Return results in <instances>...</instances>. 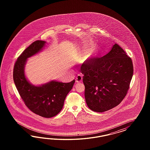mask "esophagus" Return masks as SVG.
I'll return each instance as SVG.
<instances>
[{
  "mask_svg": "<svg viewBox=\"0 0 150 150\" xmlns=\"http://www.w3.org/2000/svg\"><path fill=\"white\" fill-rule=\"evenodd\" d=\"M76 82H81L82 81V77L81 75H78L77 77H76Z\"/></svg>",
  "mask_w": 150,
  "mask_h": 150,
  "instance_id": "obj_1",
  "label": "esophagus"
}]
</instances>
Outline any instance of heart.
Instances as JSON below:
<instances>
[{"instance_id": "heart-1", "label": "heart", "mask_w": 150, "mask_h": 150, "mask_svg": "<svg viewBox=\"0 0 150 150\" xmlns=\"http://www.w3.org/2000/svg\"><path fill=\"white\" fill-rule=\"evenodd\" d=\"M96 52V47L95 45H93L87 51L86 53H85V55L83 57V58L85 62H86L91 59L92 58L94 57Z\"/></svg>"}]
</instances>
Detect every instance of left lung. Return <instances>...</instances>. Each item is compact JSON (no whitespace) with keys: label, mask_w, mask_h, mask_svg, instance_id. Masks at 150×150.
I'll use <instances>...</instances> for the list:
<instances>
[{"label":"left lung","mask_w":150,"mask_h":150,"mask_svg":"<svg viewBox=\"0 0 150 150\" xmlns=\"http://www.w3.org/2000/svg\"><path fill=\"white\" fill-rule=\"evenodd\" d=\"M133 71L132 59L116 43L103 57L83 64L81 71L88 108L101 113L120 104L127 93Z\"/></svg>","instance_id":"left-lung-1"}]
</instances>
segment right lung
Masks as SVG:
<instances>
[{
    "instance_id": "right-lung-1",
    "label": "right lung",
    "mask_w": 150,
    "mask_h": 150,
    "mask_svg": "<svg viewBox=\"0 0 150 150\" xmlns=\"http://www.w3.org/2000/svg\"><path fill=\"white\" fill-rule=\"evenodd\" d=\"M45 43V41H35L23 52L15 64L13 79L28 109L42 117L51 118L63 108L65 99L72 89L75 80L68 83L51 80L41 85H33L28 81L25 73L27 59L41 52Z\"/></svg>"
}]
</instances>
